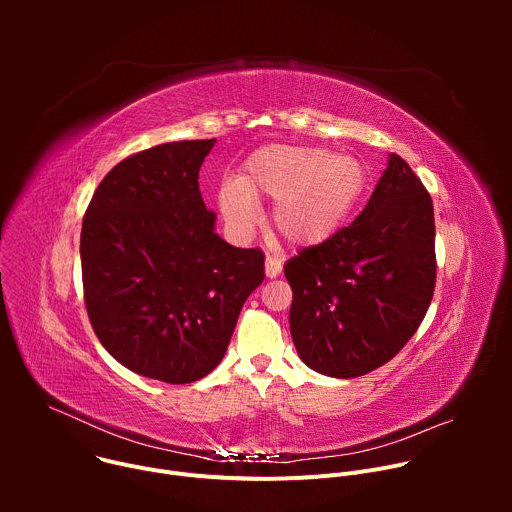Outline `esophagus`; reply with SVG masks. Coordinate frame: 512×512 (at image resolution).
I'll use <instances>...</instances> for the list:
<instances>
[{"instance_id":"esophagus-1","label":"esophagus","mask_w":512,"mask_h":512,"mask_svg":"<svg viewBox=\"0 0 512 512\" xmlns=\"http://www.w3.org/2000/svg\"><path fill=\"white\" fill-rule=\"evenodd\" d=\"M281 273V261H277L275 257H265V275L269 279H275Z\"/></svg>"}]
</instances>
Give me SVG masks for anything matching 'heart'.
<instances>
[{
	"label": "heart",
	"instance_id": "obj_1",
	"mask_svg": "<svg viewBox=\"0 0 512 512\" xmlns=\"http://www.w3.org/2000/svg\"><path fill=\"white\" fill-rule=\"evenodd\" d=\"M367 186L369 168L352 154L269 143L245 160L239 180L218 186L216 202L231 235L245 239L257 225V200H275L273 231L289 247L310 249L346 225Z\"/></svg>",
	"mask_w": 512,
	"mask_h": 512
}]
</instances>
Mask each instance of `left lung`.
I'll list each match as a JSON object with an SVG mask.
<instances>
[{
    "mask_svg": "<svg viewBox=\"0 0 512 512\" xmlns=\"http://www.w3.org/2000/svg\"><path fill=\"white\" fill-rule=\"evenodd\" d=\"M294 291L289 330L308 367L336 379L389 362L419 328L435 285L431 196L403 158L356 221L283 267Z\"/></svg>",
    "mask_w": 512,
    "mask_h": 512,
    "instance_id": "left-lung-1",
    "label": "left lung"
}]
</instances>
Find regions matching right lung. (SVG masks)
<instances>
[{
    "instance_id": "1",
    "label": "right lung",
    "mask_w": 512,
    "mask_h": 512,
    "mask_svg": "<svg viewBox=\"0 0 512 512\" xmlns=\"http://www.w3.org/2000/svg\"><path fill=\"white\" fill-rule=\"evenodd\" d=\"M216 139L172 141L117 164L81 233L85 304L105 350L170 385L223 360L245 300L265 279L263 253L214 231L198 172Z\"/></svg>"
}]
</instances>
